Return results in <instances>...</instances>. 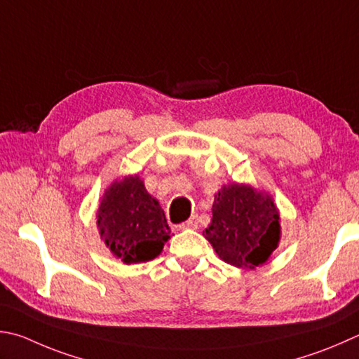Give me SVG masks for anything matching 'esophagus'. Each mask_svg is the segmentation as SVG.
Listing matches in <instances>:
<instances>
[{"instance_id":"obj_1","label":"esophagus","mask_w":359,"mask_h":359,"mask_svg":"<svg viewBox=\"0 0 359 359\" xmlns=\"http://www.w3.org/2000/svg\"><path fill=\"white\" fill-rule=\"evenodd\" d=\"M179 229H198V215H193L190 219H187L185 223L179 224Z\"/></svg>"}]
</instances>
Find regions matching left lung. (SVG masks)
I'll list each match as a JSON object with an SVG mask.
<instances>
[{
	"label": "left lung",
	"mask_w": 359,
	"mask_h": 359,
	"mask_svg": "<svg viewBox=\"0 0 359 359\" xmlns=\"http://www.w3.org/2000/svg\"><path fill=\"white\" fill-rule=\"evenodd\" d=\"M204 232L221 260L243 270L265 264L281 238L279 210L270 194L250 185H224L215 194Z\"/></svg>",
	"instance_id": "obj_1"
}]
</instances>
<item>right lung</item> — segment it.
I'll use <instances>...</instances> for the list:
<instances>
[{
    "instance_id": "add662e5",
    "label": "right lung",
    "mask_w": 359,
    "mask_h": 359,
    "mask_svg": "<svg viewBox=\"0 0 359 359\" xmlns=\"http://www.w3.org/2000/svg\"><path fill=\"white\" fill-rule=\"evenodd\" d=\"M97 227L123 264L155 259L171 236L165 212L138 175H127L107 188L97 210Z\"/></svg>"
}]
</instances>
